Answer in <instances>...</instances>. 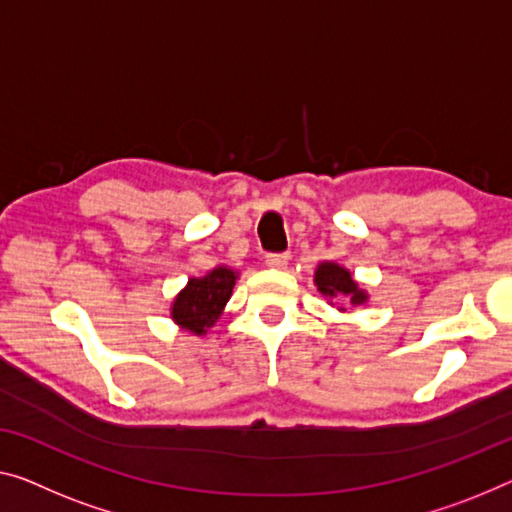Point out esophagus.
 <instances>
[{
  "label": "esophagus",
  "instance_id": "34e87169",
  "mask_svg": "<svg viewBox=\"0 0 512 512\" xmlns=\"http://www.w3.org/2000/svg\"><path fill=\"white\" fill-rule=\"evenodd\" d=\"M287 262H289V255H266V259H264V264L269 266V269H285L287 266Z\"/></svg>",
  "mask_w": 512,
  "mask_h": 512
}]
</instances>
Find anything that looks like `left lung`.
I'll use <instances>...</instances> for the list:
<instances>
[{
  "label": "left lung",
  "instance_id": "left-lung-1",
  "mask_svg": "<svg viewBox=\"0 0 512 512\" xmlns=\"http://www.w3.org/2000/svg\"><path fill=\"white\" fill-rule=\"evenodd\" d=\"M315 287L317 292L329 299V305L347 303V305H365L368 303V292L358 285L352 271L345 269V266L338 262H331V259H324V262L317 264L315 269ZM340 312H347V308H338Z\"/></svg>",
  "mask_w": 512,
  "mask_h": 512
}]
</instances>
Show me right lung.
<instances>
[{
  "instance_id": "1",
  "label": "right lung",
  "mask_w": 512,
  "mask_h": 512,
  "mask_svg": "<svg viewBox=\"0 0 512 512\" xmlns=\"http://www.w3.org/2000/svg\"><path fill=\"white\" fill-rule=\"evenodd\" d=\"M239 280V271L218 264L200 278H188L186 287L174 296L170 317L181 331L207 335L211 326L223 317L232 289Z\"/></svg>"
}]
</instances>
